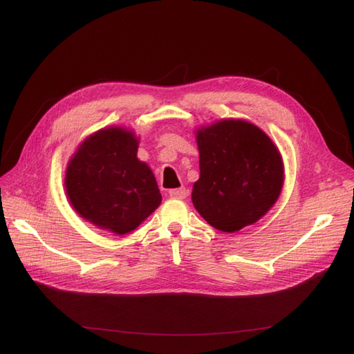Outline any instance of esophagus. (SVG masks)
<instances>
[{"mask_svg":"<svg viewBox=\"0 0 354 354\" xmlns=\"http://www.w3.org/2000/svg\"><path fill=\"white\" fill-rule=\"evenodd\" d=\"M169 194L171 198L175 199H185L187 196H189V190L185 189V187H183V189H175V190H170Z\"/></svg>","mask_w":354,"mask_h":354,"instance_id":"34e87169","label":"esophagus"}]
</instances>
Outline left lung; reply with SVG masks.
<instances>
[{
  "instance_id": "8db88e82",
  "label": "left lung",
  "mask_w": 354,
  "mask_h": 354,
  "mask_svg": "<svg viewBox=\"0 0 354 354\" xmlns=\"http://www.w3.org/2000/svg\"><path fill=\"white\" fill-rule=\"evenodd\" d=\"M201 176L192 201L198 213L225 232L265 216L280 196L284 167L277 146L245 120H221L196 131Z\"/></svg>"
}]
</instances>
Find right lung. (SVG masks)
I'll use <instances>...</instances> for the list:
<instances>
[{"instance_id":"right-lung-1","label":"right lung","mask_w":354,"mask_h":354,"mask_svg":"<svg viewBox=\"0 0 354 354\" xmlns=\"http://www.w3.org/2000/svg\"><path fill=\"white\" fill-rule=\"evenodd\" d=\"M137 152L138 138L132 131L106 127L82 142L65 173L73 208L118 236L133 231L161 204L153 173Z\"/></svg>"}]
</instances>
